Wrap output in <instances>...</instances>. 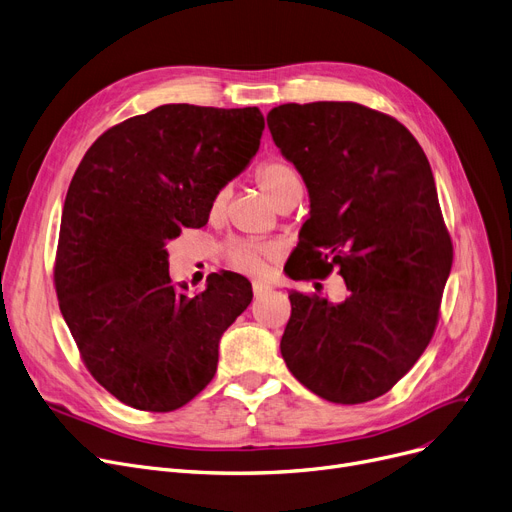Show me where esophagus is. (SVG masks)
I'll return each instance as SVG.
<instances>
[{"instance_id":"esophagus-1","label":"esophagus","mask_w":512,"mask_h":512,"mask_svg":"<svg viewBox=\"0 0 512 512\" xmlns=\"http://www.w3.org/2000/svg\"><path fill=\"white\" fill-rule=\"evenodd\" d=\"M252 289H254V295H256V297H260V295H264V293H268V291H273V285L262 283V281H254Z\"/></svg>"}]
</instances>
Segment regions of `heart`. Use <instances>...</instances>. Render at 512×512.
Wrapping results in <instances>:
<instances>
[{
	"mask_svg": "<svg viewBox=\"0 0 512 512\" xmlns=\"http://www.w3.org/2000/svg\"><path fill=\"white\" fill-rule=\"evenodd\" d=\"M299 175L285 163H266L258 171V186L270 202H277L287 190L299 186ZM225 202V192H219L210 206V213L219 215ZM279 258V250L275 246H258L248 242H231L227 246V260L239 273L246 275H262L268 262Z\"/></svg>",
	"mask_w": 512,
	"mask_h": 512,
	"instance_id": "obj_1",
	"label": "heart"
}]
</instances>
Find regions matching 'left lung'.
Segmentation results:
<instances>
[{"label":"left lung","instance_id":"obj_1","mask_svg":"<svg viewBox=\"0 0 512 512\" xmlns=\"http://www.w3.org/2000/svg\"><path fill=\"white\" fill-rule=\"evenodd\" d=\"M266 122L310 194L287 275L339 268L349 291L337 304L291 291L281 355L314 395L372 401L428 347L453 264L428 157L395 117L357 103H285Z\"/></svg>","mask_w":512,"mask_h":512}]
</instances>
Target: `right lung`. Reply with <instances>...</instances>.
I'll list each match as a JSON object with an SVG mask.
<instances>
[{"label":"right lung","mask_w":512,"mask_h":512,"mask_svg":"<svg viewBox=\"0 0 512 512\" xmlns=\"http://www.w3.org/2000/svg\"><path fill=\"white\" fill-rule=\"evenodd\" d=\"M262 130L258 107L161 105L99 136L72 177L55 260L59 310L88 372L134 409L192 401L252 302L250 281L229 270L186 295L171 283L167 242L206 225Z\"/></svg>","instance_id":"right-lung-1"}]
</instances>
